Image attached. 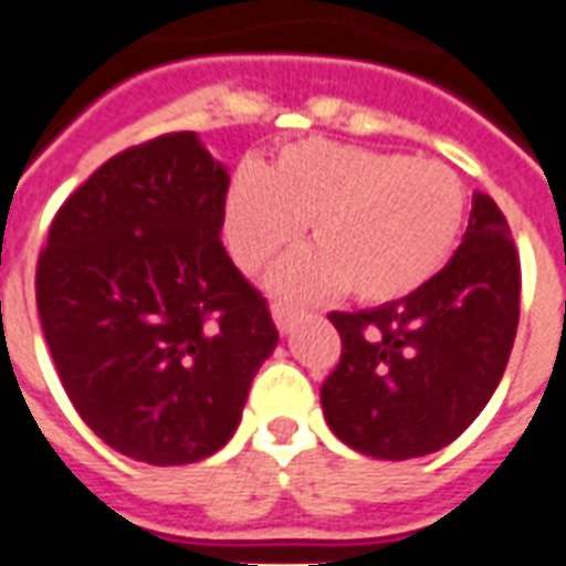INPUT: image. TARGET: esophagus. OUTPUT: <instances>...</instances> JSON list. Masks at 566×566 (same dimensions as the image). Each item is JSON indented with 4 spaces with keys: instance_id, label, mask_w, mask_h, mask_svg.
I'll return each mask as SVG.
<instances>
[{
    "instance_id": "1",
    "label": "esophagus",
    "mask_w": 566,
    "mask_h": 566,
    "mask_svg": "<svg viewBox=\"0 0 566 566\" xmlns=\"http://www.w3.org/2000/svg\"><path fill=\"white\" fill-rule=\"evenodd\" d=\"M273 319L275 328H279L282 335H291L293 326L302 319V311L291 308V305H282V302H273Z\"/></svg>"
}]
</instances>
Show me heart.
<instances>
[{
	"instance_id": "b5f03b06",
	"label": "heart",
	"mask_w": 566,
	"mask_h": 566,
	"mask_svg": "<svg viewBox=\"0 0 566 566\" xmlns=\"http://www.w3.org/2000/svg\"><path fill=\"white\" fill-rule=\"evenodd\" d=\"M464 185L447 164L332 140H302L226 196V240L255 273L308 222L314 247L284 258L275 293L314 302L340 284L361 302L408 296L447 264L464 226Z\"/></svg>"
}]
</instances>
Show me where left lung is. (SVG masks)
<instances>
[{
	"mask_svg": "<svg viewBox=\"0 0 566 566\" xmlns=\"http://www.w3.org/2000/svg\"><path fill=\"white\" fill-rule=\"evenodd\" d=\"M328 319L344 344L319 390L328 429L385 461L452 443L493 396L517 335L520 258L496 202L473 196L461 247L417 291Z\"/></svg>",
	"mask_w": 566,
	"mask_h": 566,
	"instance_id": "left-lung-1",
	"label": "left lung"
}]
</instances>
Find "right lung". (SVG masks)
<instances>
[{
    "label": "right lung",
    "instance_id": "right-lung-1",
    "mask_svg": "<svg viewBox=\"0 0 566 566\" xmlns=\"http://www.w3.org/2000/svg\"><path fill=\"white\" fill-rule=\"evenodd\" d=\"M229 170L196 132L105 161L52 220L38 311L75 411L111 449L193 464L238 429L279 332L222 247Z\"/></svg>",
    "mask_w": 566,
    "mask_h": 566
}]
</instances>
